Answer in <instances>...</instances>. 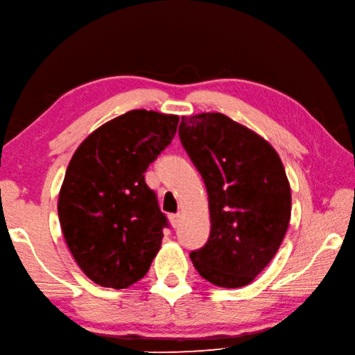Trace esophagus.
Instances as JSON below:
<instances>
[{
  "label": "esophagus",
  "mask_w": 355,
  "mask_h": 355,
  "mask_svg": "<svg viewBox=\"0 0 355 355\" xmlns=\"http://www.w3.org/2000/svg\"><path fill=\"white\" fill-rule=\"evenodd\" d=\"M168 220L171 223V226L176 229L179 226V223H180V214H171V215H168Z\"/></svg>",
  "instance_id": "34e87169"
}]
</instances>
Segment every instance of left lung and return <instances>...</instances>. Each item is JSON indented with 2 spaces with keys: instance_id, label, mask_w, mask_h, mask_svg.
<instances>
[{
  "instance_id": "left-lung-1",
  "label": "left lung",
  "mask_w": 355,
  "mask_h": 355,
  "mask_svg": "<svg viewBox=\"0 0 355 355\" xmlns=\"http://www.w3.org/2000/svg\"><path fill=\"white\" fill-rule=\"evenodd\" d=\"M179 138L207 191L211 233L191 252L203 279L252 283L271 262L291 220V187L272 146L221 112L182 117Z\"/></svg>"
}]
</instances>
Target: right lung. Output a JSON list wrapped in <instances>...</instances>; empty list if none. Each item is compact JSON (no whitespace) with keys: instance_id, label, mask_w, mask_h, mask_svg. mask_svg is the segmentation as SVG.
<instances>
[{"instance_id":"obj_1","label":"right lung","mask_w":355,"mask_h":355,"mask_svg":"<svg viewBox=\"0 0 355 355\" xmlns=\"http://www.w3.org/2000/svg\"><path fill=\"white\" fill-rule=\"evenodd\" d=\"M179 117L132 110L98 128L69 162L58 196L66 244L90 280L125 289L143 279L168 227L144 173Z\"/></svg>"}]
</instances>
